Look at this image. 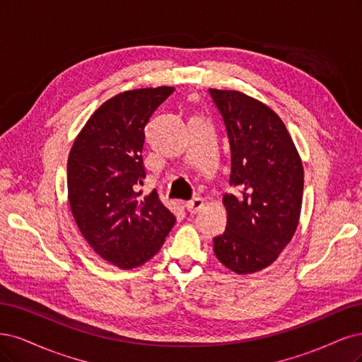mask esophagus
<instances>
[{
    "label": "esophagus",
    "instance_id": "obj_1",
    "mask_svg": "<svg viewBox=\"0 0 362 362\" xmlns=\"http://www.w3.org/2000/svg\"><path fill=\"white\" fill-rule=\"evenodd\" d=\"M203 206H204V200H203V198H200V197H195V198H192L191 202H186L185 203L186 211L191 212V214L200 212L202 209H203Z\"/></svg>",
    "mask_w": 362,
    "mask_h": 362
}]
</instances>
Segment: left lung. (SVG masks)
<instances>
[{
  "mask_svg": "<svg viewBox=\"0 0 362 362\" xmlns=\"http://www.w3.org/2000/svg\"><path fill=\"white\" fill-rule=\"evenodd\" d=\"M227 129V227L214 238L216 259L239 275L271 266L299 224L304 167L286 124L263 102L238 90L209 88Z\"/></svg>",
  "mask_w": 362,
  "mask_h": 362,
  "instance_id": "obj_1",
  "label": "left lung"
}]
</instances>
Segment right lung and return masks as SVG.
Listing matches in <instances>:
<instances>
[{
    "label": "right lung",
    "instance_id": "obj_1",
    "mask_svg": "<svg viewBox=\"0 0 362 362\" xmlns=\"http://www.w3.org/2000/svg\"><path fill=\"white\" fill-rule=\"evenodd\" d=\"M174 87L119 93L91 114L67 159V198L75 223L98 255L120 269L144 264L176 223L151 191H138L146 171V124Z\"/></svg>",
    "mask_w": 362,
    "mask_h": 362
}]
</instances>
